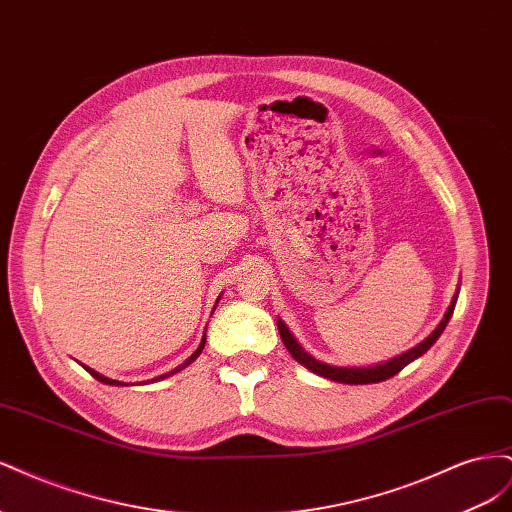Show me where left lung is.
<instances>
[{
    "mask_svg": "<svg viewBox=\"0 0 512 512\" xmlns=\"http://www.w3.org/2000/svg\"><path fill=\"white\" fill-rule=\"evenodd\" d=\"M457 297H459V288L455 292V297L451 301V305H448L444 318L440 320V324L436 329H433L421 344H416L414 348L406 350L404 354H397L393 356V359L384 361V363H378V365H361V367H339V365H331V363H322L318 359H314L312 354L305 352V348L294 339V335L290 333V329L284 324L282 318H277V329H280V337L284 346L288 348V352L292 354V359L301 363L303 367H307L312 374L316 376H322L327 380H333V382H342V384H376V382H382V380H389L393 378L395 374H399L401 369H404L406 365H410L412 361H416L418 356H423L433 344L438 342V337L442 335V331L446 329L448 320H451L453 316V309H455V303H457Z\"/></svg>",
    "mask_w": 512,
    "mask_h": 512,
    "instance_id": "8db88e82",
    "label": "left lung"
}]
</instances>
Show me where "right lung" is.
<instances>
[{"instance_id": "add662e5", "label": "right lung", "mask_w": 512, "mask_h": 512, "mask_svg": "<svg viewBox=\"0 0 512 512\" xmlns=\"http://www.w3.org/2000/svg\"><path fill=\"white\" fill-rule=\"evenodd\" d=\"M218 301H220V297H218ZM215 309V307H213ZM213 314V312H211ZM205 342H207V329H205V335H203V339H200V346L196 348V352L192 354V356H188V359H185L181 365H177L175 369H170L168 371V374H162V376H158V378H153V380H147V382H158V380H164V378H168V376H173V374H177V371H181V369H185V367H188V365H192L196 359H198V354L200 352H203V348H205ZM83 365V363H81ZM87 371H89V374L91 376H94L96 380H100L102 384H108V386H130V384H126V382H119V380H113V378H106V376H102V374H98V371L96 369H91V367H87V365H83ZM145 382V384H147Z\"/></svg>"}]
</instances>
